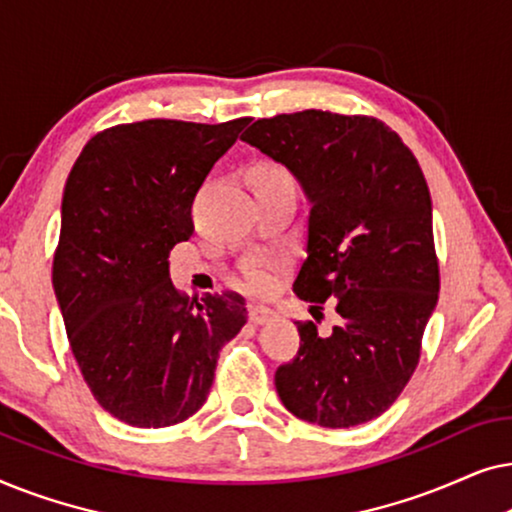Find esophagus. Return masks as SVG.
Masks as SVG:
<instances>
[{
	"mask_svg": "<svg viewBox=\"0 0 512 512\" xmlns=\"http://www.w3.org/2000/svg\"><path fill=\"white\" fill-rule=\"evenodd\" d=\"M272 317H275V312L268 310V307L263 305H251L249 307V321L251 324H265V321H270Z\"/></svg>",
	"mask_w": 512,
	"mask_h": 512,
	"instance_id": "obj_1",
	"label": "esophagus"
}]
</instances>
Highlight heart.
Masks as SVG:
<instances>
[{
    "label": "heart",
    "instance_id": "1",
    "mask_svg": "<svg viewBox=\"0 0 512 512\" xmlns=\"http://www.w3.org/2000/svg\"><path fill=\"white\" fill-rule=\"evenodd\" d=\"M254 177L272 179V177H291V174L286 172L282 165L263 163V165L256 167ZM279 270H282V258L258 254V256L247 258V261L240 265V277H242V284L247 286L249 291L268 293V291L275 289Z\"/></svg>",
    "mask_w": 512,
    "mask_h": 512
}]
</instances>
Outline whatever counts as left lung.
<instances>
[{
	"instance_id": "1",
	"label": "left lung",
	"mask_w": 512,
	"mask_h": 512,
	"mask_svg": "<svg viewBox=\"0 0 512 512\" xmlns=\"http://www.w3.org/2000/svg\"><path fill=\"white\" fill-rule=\"evenodd\" d=\"M289 167L312 202L293 291L310 312L335 305L324 335L296 321L298 354L275 373L284 408L326 429L380 417L422 356L438 303L431 193L415 153L373 116L321 109L258 118L242 135Z\"/></svg>"
}]
</instances>
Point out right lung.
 <instances>
[{"label": "right lung", "instance_id": "right-lung-1", "mask_svg": "<svg viewBox=\"0 0 512 512\" xmlns=\"http://www.w3.org/2000/svg\"><path fill=\"white\" fill-rule=\"evenodd\" d=\"M247 123L114 125L88 139L67 177L53 289L88 389L130 426L195 415L219 349L247 324L240 293L188 303L167 270L174 244L193 233L195 193Z\"/></svg>", "mask_w": 512, "mask_h": 512}]
</instances>
